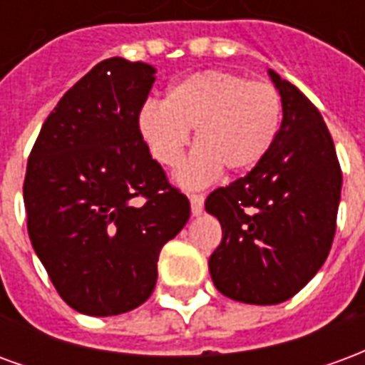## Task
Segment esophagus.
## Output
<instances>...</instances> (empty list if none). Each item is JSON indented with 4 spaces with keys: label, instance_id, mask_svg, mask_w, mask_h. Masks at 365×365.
<instances>
[{
    "label": "esophagus",
    "instance_id": "esophagus-1",
    "mask_svg": "<svg viewBox=\"0 0 365 365\" xmlns=\"http://www.w3.org/2000/svg\"><path fill=\"white\" fill-rule=\"evenodd\" d=\"M190 203H191V213L197 217V215L203 213V207H205V195H203V193H191Z\"/></svg>",
    "mask_w": 365,
    "mask_h": 365
}]
</instances>
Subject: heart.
Wrapping results in <instances>:
<instances>
[{"label":"heart","mask_w":365,"mask_h":365,"mask_svg":"<svg viewBox=\"0 0 365 365\" xmlns=\"http://www.w3.org/2000/svg\"><path fill=\"white\" fill-rule=\"evenodd\" d=\"M282 125V99L274 86L248 82L225 70H203L182 78L164 103L150 101L138 115L144 143L162 166L182 162L195 130V154L178 180L203 185L225 168L229 174L250 172L268 156Z\"/></svg>","instance_id":"obj_1"}]
</instances>
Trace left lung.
I'll use <instances>...</instances> for the list:
<instances>
[{
    "mask_svg": "<svg viewBox=\"0 0 365 365\" xmlns=\"http://www.w3.org/2000/svg\"><path fill=\"white\" fill-rule=\"evenodd\" d=\"M283 119L268 156L205 201L222 229L209 258L222 295L277 305L321 269L336 232L342 172L322 115L301 91L268 70Z\"/></svg>",
    "mask_w": 365,
    "mask_h": 365,
    "instance_id": "1",
    "label": "left lung"
}]
</instances>
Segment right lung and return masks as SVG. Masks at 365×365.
Listing matches in <instances>:
<instances>
[{
    "label": "right lung",
    "mask_w": 365,
    "mask_h": 365,
    "mask_svg": "<svg viewBox=\"0 0 365 365\" xmlns=\"http://www.w3.org/2000/svg\"><path fill=\"white\" fill-rule=\"evenodd\" d=\"M154 74L119 56L99 62L62 96L29 156V238L78 313L143 305L162 246L190 219V201L168 183L138 128Z\"/></svg>",
    "instance_id": "add662e5"
}]
</instances>
